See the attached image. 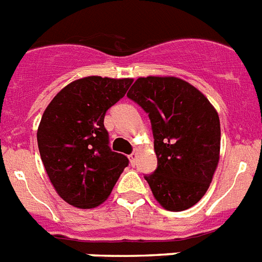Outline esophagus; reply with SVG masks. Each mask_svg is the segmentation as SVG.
<instances>
[{"label":"esophagus","instance_id":"1","mask_svg":"<svg viewBox=\"0 0 262 262\" xmlns=\"http://www.w3.org/2000/svg\"><path fill=\"white\" fill-rule=\"evenodd\" d=\"M129 162H131V165H135L136 163V158H138V152H133V154L129 155Z\"/></svg>","mask_w":262,"mask_h":262}]
</instances>
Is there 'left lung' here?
<instances>
[{"label": "left lung", "instance_id": "left-lung-1", "mask_svg": "<svg viewBox=\"0 0 262 262\" xmlns=\"http://www.w3.org/2000/svg\"><path fill=\"white\" fill-rule=\"evenodd\" d=\"M127 96L148 114L158 158L146 175L163 209L182 211L205 195L220 162L221 127L210 101L194 85L174 76L135 80Z\"/></svg>", "mask_w": 262, "mask_h": 262}]
</instances>
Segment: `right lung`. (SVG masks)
Wrapping results in <instances>:
<instances>
[{
    "label": "right lung",
    "instance_id": "right-lung-1",
    "mask_svg": "<svg viewBox=\"0 0 262 262\" xmlns=\"http://www.w3.org/2000/svg\"><path fill=\"white\" fill-rule=\"evenodd\" d=\"M133 79L87 76L62 88L45 108L37 129L41 161L52 186L67 204L92 209L107 200L126 155L111 151L105 112Z\"/></svg>",
    "mask_w": 262,
    "mask_h": 262
}]
</instances>
